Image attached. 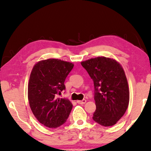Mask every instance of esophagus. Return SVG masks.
Segmentation results:
<instances>
[{
    "instance_id": "esophagus-1",
    "label": "esophagus",
    "mask_w": 151,
    "mask_h": 151,
    "mask_svg": "<svg viewBox=\"0 0 151 151\" xmlns=\"http://www.w3.org/2000/svg\"><path fill=\"white\" fill-rule=\"evenodd\" d=\"M86 102V100H78V101H77V103H78V104H85Z\"/></svg>"
}]
</instances>
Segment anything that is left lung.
I'll return each instance as SVG.
<instances>
[{"mask_svg": "<svg viewBox=\"0 0 151 151\" xmlns=\"http://www.w3.org/2000/svg\"><path fill=\"white\" fill-rule=\"evenodd\" d=\"M81 65L93 81L96 110L93 119L111 127L124 115L129 103V90L124 71L112 58L97 57Z\"/></svg>", "mask_w": 151, "mask_h": 151, "instance_id": "1", "label": "left lung"}]
</instances>
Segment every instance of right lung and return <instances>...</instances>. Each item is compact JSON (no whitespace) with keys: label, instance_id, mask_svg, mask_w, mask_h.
<instances>
[{"label":"right lung","instance_id":"right-lung-1","mask_svg":"<svg viewBox=\"0 0 151 151\" xmlns=\"http://www.w3.org/2000/svg\"><path fill=\"white\" fill-rule=\"evenodd\" d=\"M73 64L58 59L37 63L31 73L28 84L30 108L38 122L49 128L65 124L73 104L67 98H58L65 90V81Z\"/></svg>","mask_w":151,"mask_h":151}]
</instances>
